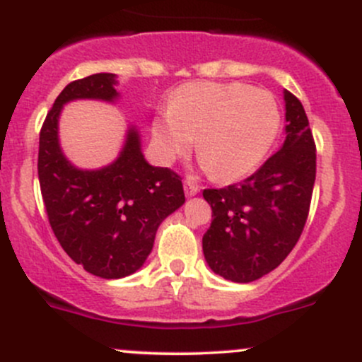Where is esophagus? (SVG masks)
<instances>
[{
	"instance_id": "obj_1",
	"label": "esophagus",
	"mask_w": 362,
	"mask_h": 362,
	"mask_svg": "<svg viewBox=\"0 0 362 362\" xmlns=\"http://www.w3.org/2000/svg\"><path fill=\"white\" fill-rule=\"evenodd\" d=\"M184 191L187 196H196L197 192H199V185L196 184V182L191 180V178H185L184 180Z\"/></svg>"
}]
</instances>
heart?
Segmentation results:
<instances>
[{"label":"heart","mask_w":362,"mask_h":362,"mask_svg":"<svg viewBox=\"0 0 362 362\" xmlns=\"http://www.w3.org/2000/svg\"><path fill=\"white\" fill-rule=\"evenodd\" d=\"M279 128V105L269 91L199 81L175 91L168 112L152 124V136L165 161L187 154L197 139V156L213 177L235 180L260 166Z\"/></svg>","instance_id":"b5f03b06"}]
</instances>
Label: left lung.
<instances>
[{"label":"left lung","instance_id":"1","mask_svg":"<svg viewBox=\"0 0 362 362\" xmlns=\"http://www.w3.org/2000/svg\"><path fill=\"white\" fill-rule=\"evenodd\" d=\"M286 100V140L251 177L222 189H204L211 226L203 251L213 272L251 283L290 255L309 216L315 182V142L303 105Z\"/></svg>","mask_w":362,"mask_h":362}]
</instances>
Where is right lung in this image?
Returning <instances> with one entry per match:
<instances>
[{"label": "right lung", "instance_id": "1", "mask_svg": "<svg viewBox=\"0 0 362 362\" xmlns=\"http://www.w3.org/2000/svg\"><path fill=\"white\" fill-rule=\"evenodd\" d=\"M114 85L109 72L69 83L45 117L37 152L41 196L57 241L76 264L104 279L139 271L159 223L185 201L180 175L144 159L135 128L105 168L83 171L64 158L57 136L62 105L74 98L114 100Z\"/></svg>", "mask_w": 362, "mask_h": 362}]
</instances>
